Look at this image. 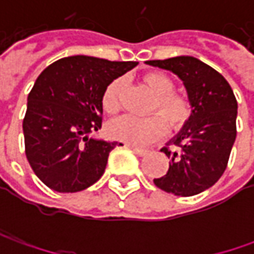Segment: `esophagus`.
<instances>
[{
  "label": "esophagus",
  "mask_w": 254,
  "mask_h": 254,
  "mask_svg": "<svg viewBox=\"0 0 254 254\" xmlns=\"http://www.w3.org/2000/svg\"><path fill=\"white\" fill-rule=\"evenodd\" d=\"M130 148H131L132 151L135 152L138 157H144V155H147V154H148V151H147V150H142V148H138V147H132L131 145Z\"/></svg>",
  "instance_id": "esophagus-1"
}]
</instances>
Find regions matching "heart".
Wrapping results in <instances>:
<instances>
[{
  "label": "heart",
  "mask_w": 254,
  "mask_h": 254,
  "mask_svg": "<svg viewBox=\"0 0 254 254\" xmlns=\"http://www.w3.org/2000/svg\"><path fill=\"white\" fill-rule=\"evenodd\" d=\"M142 83L154 96L150 112L157 113L148 117L122 116L107 126V132L113 140L130 145H147L161 138L167 127L171 131L184 128L192 117V103L182 93L174 92L175 84L167 74L151 72L142 77ZM126 80L114 79L102 96L103 110L114 114L122 109V99Z\"/></svg>",
  "instance_id": "1"
}]
</instances>
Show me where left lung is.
<instances>
[{
    "label": "left lung",
    "mask_w": 254,
    "mask_h": 254,
    "mask_svg": "<svg viewBox=\"0 0 254 254\" xmlns=\"http://www.w3.org/2000/svg\"><path fill=\"white\" fill-rule=\"evenodd\" d=\"M175 73L192 103L190 123L171 144L161 148L170 158V168L154 184L172 195L192 196L210 188L225 172L236 138L238 102L222 74L192 56H177L164 61H147Z\"/></svg>",
    "instance_id": "obj_1"
}]
</instances>
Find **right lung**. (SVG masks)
Masks as SVG:
<instances>
[{"label": "right lung", "mask_w": 254, "mask_h": 254, "mask_svg": "<svg viewBox=\"0 0 254 254\" xmlns=\"http://www.w3.org/2000/svg\"><path fill=\"white\" fill-rule=\"evenodd\" d=\"M137 62L69 56L49 64L28 94L25 154L36 177L56 192H79L100 180L120 142L89 138L102 127V96Z\"/></svg>", "instance_id": "obj_1"}]
</instances>
